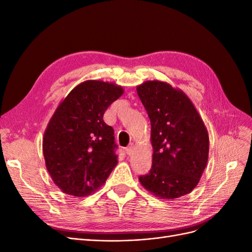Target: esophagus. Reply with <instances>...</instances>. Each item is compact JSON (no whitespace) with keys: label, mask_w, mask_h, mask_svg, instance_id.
Wrapping results in <instances>:
<instances>
[{"label":"esophagus","mask_w":252,"mask_h":252,"mask_svg":"<svg viewBox=\"0 0 252 252\" xmlns=\"http://www.w3.org/2000/svg\"><path fill=\"white\" fill-rule=\"evenodd\" d=\"M133 149H134V145H133V143H131L130 144L127 148H126V153L128 154V155H131L132 154V152H133Z\"/></svg>","instance_id":"34e87169"}]
</instances>
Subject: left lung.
<instances>
[{"label":"left lung","instance_id":"obj_1","mask_svg":"<svg viewBox=\"0 0 252 252\" xmlns=\"http://www.w3.org/2000/svg\"><path fill=\"white\" fill-rule=\"evenodd\" d=\"M136 92L150 119L153 147L151 170L138 180L159 199L185 196L196 188L206 167L207 129L181 90L149 80L137 85Z\"/></svg>","mask_w":252,"mask_h":252}]
</instances>
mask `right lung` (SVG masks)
Segmentation results:
<instances>
[{
    "mask_svg": "<svg viewBox=\"0 0 252 252\" xmlns=\"http://www.w3.org/2000/svg\"><path fill=\"white\" fill-rule=\"evenodd\" d=\"M121 85L86 80L59 103L42 138L46 167L62 192L85 197L105 184L117 166L114 129L103 121Z\"/></svg>",
    "mask_w": 252,
    "mask_h": 252,
    "instance_id": "1",
    "label": "right lung"
}]
</instances>
